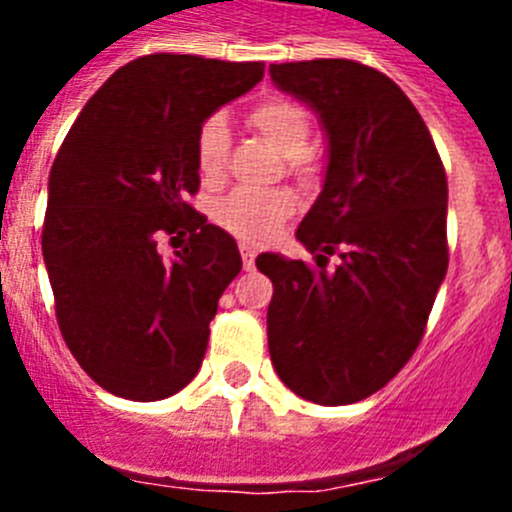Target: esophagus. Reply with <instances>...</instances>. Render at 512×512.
Here are the masks:
<instances>
[{"label": "esophagus", "instance_id": "34e87169", "mask_svg": "<svg viewBox=\"0 0 512 512\" xmlns=\"http://www.w3.org/2000/svg\"><path fill=\"white\" fill-rule=\"evenodd\" d=\"M256 248L251 246V243H241V259H243V266L246 269H253V264H256Z\"/></svg>", "mask_w": 512, "mask_h": 512}]
</instances>
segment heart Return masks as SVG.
<instances>
[{
  "instance_id": "1",
  "label": "heart",
  "mask_w": 512,
  "mask_h": 512,
  "mask_svg": "<svg viewBox=\"0 0 512 512\" xmlns=\"http://www.w3.org/2000/svg\"><path fill=\"white\" fill-rule=\"evenodd\" d=\"M251 125L269 146L277 148L292 171L307 169V138H310V115L302 104L287 97H269L248 110ZM230 133L223 115H210L197 130L194 153L197 169L207 182L223 179L228 164ZM297 207V197L289 189H235L225 200L217 202L215 220L243 241H269L279 225L287 220Z\"/></svg>"
}]
</instances>
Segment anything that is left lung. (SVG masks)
<instances>
[{
	"mask_svg": "<svg viewBox=\"0 0 512 512\" xmlns=\"http://www.w3.org/2000/svg\"><path fill=\"white\" fill-rule=\"evenodd\" d=\"M328 138L323 192L297 241L315 266L261 253L271 279V364L295 395L351 405L408 364L446 266L449 184L415 104L382 71L346 58L271 63ZM342 264L328 272L327 256Z\"/></svg>",
	"mask_w": 512,
	"mask_h": 512,
	"instance_id": "1",
	"label": "left lung"
}]
</instances>
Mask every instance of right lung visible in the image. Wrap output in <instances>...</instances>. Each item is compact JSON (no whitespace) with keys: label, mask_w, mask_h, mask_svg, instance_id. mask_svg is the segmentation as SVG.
I'll return each instance as SVG.
<instances>
[{"label":"right lung","mask_w":512,"mask_h":512,"mask_svg":"<svg viewBox=\"0 0 512 512\" xmlns=\"http://www.w3.org/2000/svg\"><path fill=\"white\" fill-rule=\"evenodd\" d=\"M264 79L261 61L153 53L84 104L48 179L43 261L63 341L107 392L153 402L194 379L241 253L187 197L202 122ZM164 234L182 242L157 253ZM176 247V246H175Z\"/></svg>","instance_id":"obj_1"}]
</instances>
